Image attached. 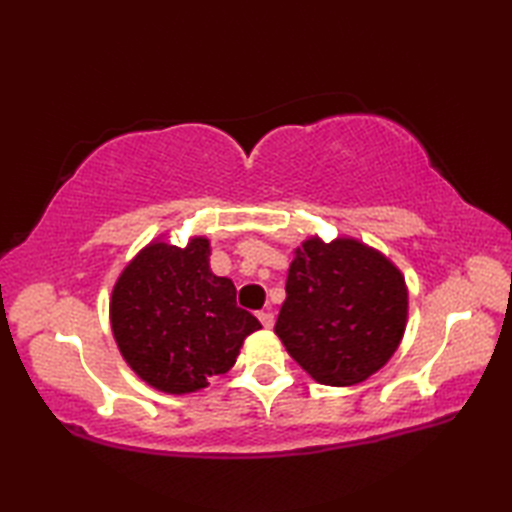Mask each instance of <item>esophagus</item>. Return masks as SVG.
<instances>
[{"label": "esophagus", "instance_id": "34e87169", "mask_svg": "<svg viewBox=\"0 0 512 512\" xmlns=\"http://www.w3.org/2000/svg\"><path fill=\"white\" fill-rule=\"evenodd\" d=\"M257 317H259V321H262V325H264L266 330H270L275 325V314L273 312H268V310L266 312H259Z\"/></svg>", "mask_w": 512, "mask_h": 512}]
</instances>
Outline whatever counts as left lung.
I'll return each instance as SVG.
<instances>
[{
    "label": "left lung",
    "mask_w": 512,
    "mask_h": 512,
    "mask_svg": "<svg viewBox=\"0 0 512 512\" xmlns=\"http://www.w3.org/2000/svg\"><path fill=\"white\" fill-rule=\"evenodd\" d=\"M409 319L405 275L378 248L319 235L295 248L275 334L321 385L350 387L376 374Z\"/></svg>",
    "instance_id": "8db88e82"
}]
</instances>
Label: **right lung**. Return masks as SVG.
<instances>
[{
    "label": "right lung",
    "mask_w": 512,
    "mask_h": 512,
    "mask_svg": "<svg viewBox=\"0 0 512 512\" xmlns=\"http://www.w3.org/2000/svg\"><path fill=\"white\" fill-rule=\"evenodd\" d=\"M211 242L187 246L156 237L118 275L110 299L114 341L132 372L171 396L209 387L237 361L244 339L262 328L237 308V290L211 270Z\"/></svg>",
    "instance_id": "obj_1"
}]
</instances>
